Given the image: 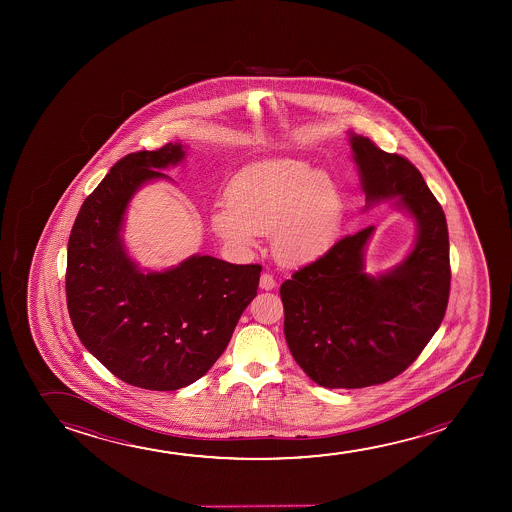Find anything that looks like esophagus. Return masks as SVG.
I'll return each mask as SVG.
<instances>
[{"instance_id":"34e87169","label":"esophagus","mask_w":512,"mask_h":512,"mask_svg":"<svg viewBox=\"0 0 512 512\" xmlns=\"http://www.w3.org/2000/svg\"><path fill=\"white\" fill-rule=\"evenodd\" d=\"M276 287V280L273 278V274L264 273L260 276V288L262 290H273Z\"/></svg>"}]
</instances>
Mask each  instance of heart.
<instances>
[{
    "instance_id": "heart-1",
    "label": "heart",
    "mask_w": 512,
    "mask_h": 512,
    "mask_svg": "<svg viewBox=\"0 0 512 512\" xmlns=\"http://www.w3.org/2000/svg\"><path fill=\"white\" fill-rule=\"evenodd\" d=\"M227 201L211 215L218 238L245 250L273 232L274 253L294 266L329 248L343 215L336 183L309 162L292 159L246 169L232 182Z\"/></svg>"
}]
</instances>
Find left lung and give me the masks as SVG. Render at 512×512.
<instances>
[{
	"label": "left lung",
	"mask_w": 512,
	"mask_h": 512,
	"mask_svg": "<svg viewBox=\"0 0 512 512\" xmlns=\"http://www.w3.org/2000/svg\"><path fill=\"white\" fill-rule=\"evenodd\" d=\"M350 141L367 203L399 197L418 238L399 266L371 276L364 273L369 225L283 281L288 348L325 388L381 385L406 371L441 327L451 285L446 215L420 171L369 138Z\"/></svg>",
	"instance_id": "left-lung-1"
}]
</instances>
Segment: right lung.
I'll use <instances>...</instances> for the list:
<instances>
[{"label":"right lung","instance_id":"obj_1","mask_svg":"<svg viewBox=\"0 0 512 512\" xmlns=\"http://www.w3.org/2000/svg\"><path fill=\"white\" fill-rule=\"evenodd\" d=\"M182 145L122 157L87 196L68 241L66 302L87 350L127 385L169 392L210 371L259 288V264L194 255L164 273H141L120 239L141 183L183 159Z\"/></svg>","mask_w":512,"mask_h":512}]
</instances>
